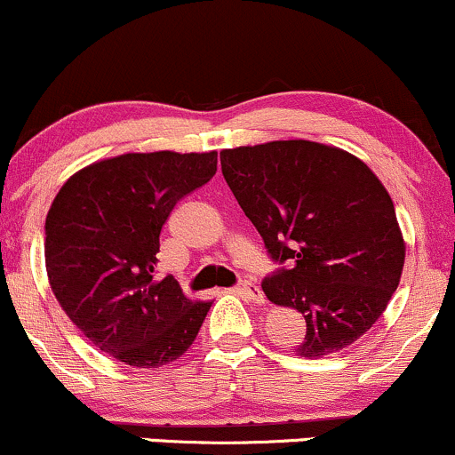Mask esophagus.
<instances>
[{
  "label": "esophagus",
  "instance_id": "34e87169",
  "mask_svg": "<svg viewBox=\"0 0 455 455\" xmlns=\"http://www.w3.org/2000/svg\"><path fill=\"white\" fill-rule=\"evenodd\" d=\"M239 291H242V295L248 297L250 301H254V304H265L263 291H260V286L254 284V282H248V280L242 282Z\"/></svg>",
  "mask_w": 455,
  "mask_h": 455
}]
</instances>
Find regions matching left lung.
I'll return each instance as SVG.
<instances>
[{"label":"left lung","instance_id":"1","mask_svg":"<svg viewBox=\"0 0 455 455\" xmlns=\"http://www.w3.org/2000/svg\"><path fill=\"white\" fill-rule=\"evenodd\" d=\"M220 164L269 257L289 265L263 291L304 315L297 353L316 359L359 340L404 267L394 201L379 177L348 151L301 139L224 149Z\"/></svg>","mask_w":455,"mask_h":455}]
</instances>
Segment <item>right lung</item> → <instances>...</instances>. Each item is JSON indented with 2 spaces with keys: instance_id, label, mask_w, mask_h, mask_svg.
I'll return each instance as SVG.
<instances>
[{
  "instance_id": "right-lung-1",
  "label": "right lung",
  "mask_w": 455,
  "mask_h": 455,
  "mask_svg": "<svg viewBox=\"0 0 455 455\" xmlns=\"http://www.w3.org/2000/svg\"><path fill=\"white\" fill-rule=\"evenodd\" d=\"M218 151L124 154L61 186L44 224L51 289L83 336L134 368H160L195 342L212 301L156 278L160 231L180 198L216 175Z\"/></svg>"
}]
</instances>
